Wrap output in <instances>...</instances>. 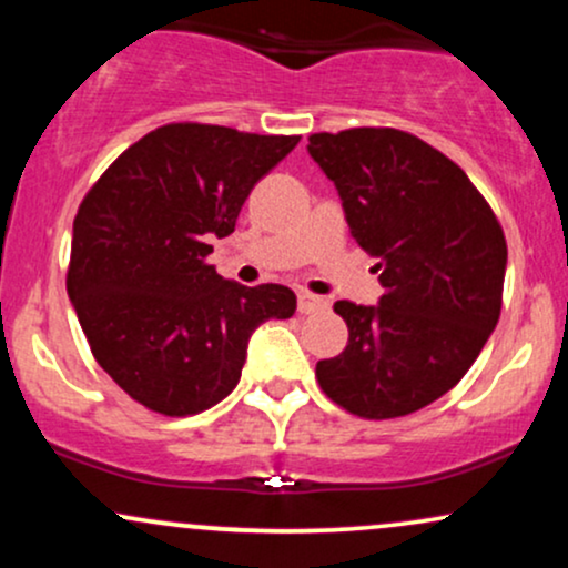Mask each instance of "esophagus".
Listing matches in <instances>:
<instances>
[{
  "label": "esophagus",
  "mask_w": 568,
  "mask_h": 568,
  "mask_svg": "<svg viewBox=\"0 0 568 568\" xmlns=\"http://www.w3.org/2000/svg\"><path fill=\"white\" fill-rule=\"evenodd\" d=\"M328 306H331L328 298L315 296V293H310V291H298V312H302V315H312V312H325Z\"/></svg>",
  "instance_id": "1"
}]
</instances>
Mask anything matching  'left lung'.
Returning <instances> with one entry per match:
<instances>
[{
    "label": "left lung",
    "mask_w": 568,
    "mask_h": 568,
    "mask_svg": "<svg viewBox=\"0 0 568 568\" xmlns=\"http://www.w3.org/2000/svg\"><path fill=\"white\" fill-rule=\"evenodd\" d=\"M352 237L379 258L376 306L336 302L342 355L315 366L336 406L397 419L446 395L470 371L501 312L507 243L497 213L446 154L397 128L312 133Z\"/></svg>",
    "instance_id": "left-lung-1"
}]
</instances>
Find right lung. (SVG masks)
I'll use <instances>...</instances> for the list:
<instances>
[{
    "label": "right lung",
    "mask_w": 568,
    "mask_h": 568,
    "mask_svg": "<svg viewBox=\"0 0 568 568\" xmlns=\"http://www.w3.org/2000/svg\"><path fill=\"white\" fill-rule=\"evenodd\" d=\"M302 135L171 122L116 158L80 202L67 291L98 366L143 408L192 416L237 387L247 336L296 312L285 285L256 288L207 264L211 237Z\"/></svg>",
    "instance_id": "1"
}]
</instances>
